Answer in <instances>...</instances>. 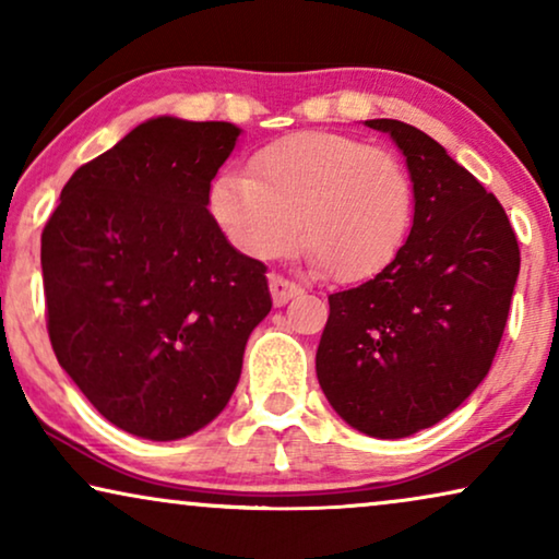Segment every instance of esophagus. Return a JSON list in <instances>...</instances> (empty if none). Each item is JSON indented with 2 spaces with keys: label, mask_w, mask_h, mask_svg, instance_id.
I'll return each mask as SVG.
<instances>
[{
  "label": "esophagus",
  "mask_w": 559,
  "mask_h": 559,
  "mask_svg": "<svg viewBox=\"0 0 559 559\" xmlns=\"http://www.w3.org/2000/svg\"><path fill=\"white\" fill-rule=\"evenodd\" d=\"M270 293H272V300L274 305H285L293 300L302 293L300 285H295V282H289L285 277H280V274H272L270 277Z\"/></svg>",
  "instance_id": "34e87169"
}]
</instances>
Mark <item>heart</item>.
Masks as SVG:
<instances>
[{
  "instance_id": "b5f03b06",
  "label": "heart",
  "mask_w": 559,
  "mask_h": 559,
  "mask_svg": "<svg viewBox=\"0 0 559 559\" xmlns=\"http://www.w3.org/2000/svg\"><path fill=\"white\" fill-rule=\"evenodd\" d=\"M251 171L224 170L209 188L213 221L247 257H285L302 226L312 262L356 282L392 264L407 239L415 195L389 150L297 132L259 150Z\"/></svg>"
}]
</instances>
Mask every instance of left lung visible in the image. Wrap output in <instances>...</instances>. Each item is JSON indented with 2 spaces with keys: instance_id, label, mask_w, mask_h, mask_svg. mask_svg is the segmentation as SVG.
Segmentation results:
<instances>
[{
  "instance_id": "left-lung-1",
  "label": "left lung",
  "mask_w": 559,
  "mask_h": 559,
  "mask_svg": "<svg viewBox=\"0 0 559 559\" xmlns=\"http://www.w3.org/2000/svg\"><path fill=\"white\" fill-rule=\"evenodd\" d=\"M407 159L415 218L394 262L328 297L316 371L354 430L396 440L438 425L486 379L519 277L501 203L445 147L396 119H369Z\"/></svg>"
}]
</instances>
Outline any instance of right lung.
<instances>
[{"label":"right lung","instance_id":"obj_1","mask_svg":"<svg viewBox=\"0 0 559 559\" xmlns=\"http://www.w3.org/2000/svg\"><path fill=\"white\" fill-rule=\"evenodd\" d=\"M239 134L228 121L147 119L73 173L45 224L58 364L136 438L180 440L213 423L272 310L266 266L236 251L209 211Z\"/></svg>","mask_w":559,"mask_h":559}]
</instances>
